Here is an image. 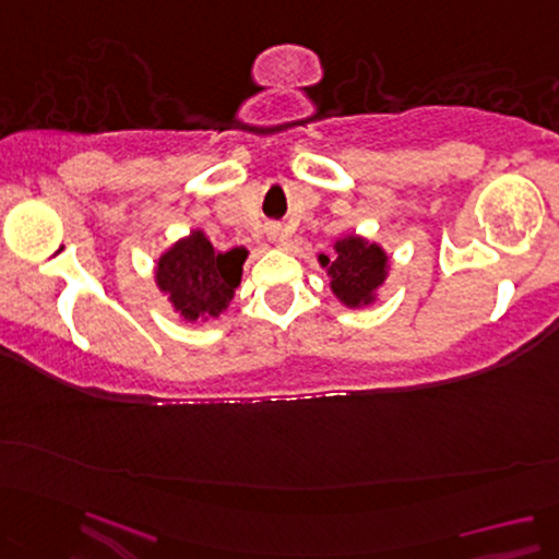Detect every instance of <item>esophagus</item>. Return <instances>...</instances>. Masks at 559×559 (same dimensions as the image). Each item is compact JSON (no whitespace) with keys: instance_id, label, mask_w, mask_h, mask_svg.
I'll return each instance as SVG.
<instances>
[{"instance_id":"1","label":"esophagus","mask_w":559,"mask_h":559,"mask_svg":"<svg viewBox=\"0 0 559 559\" xmlns=\"http://www.w3.org/2000/svg\"><path fill=\"white\" fill-rule=\"evenodd\" d=\"M265 236H269L271 243H283V240L288 238V233L286 228L278 226V223H269V226H265Z\"/></svg>"}]
</instances>
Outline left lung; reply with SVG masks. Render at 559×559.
Instances as JSON below:
<instances>
[{"instance_id":"1","label":"left lung","mask_w":559,"mask_h":559,"mask_svg":"<svg viewBox=\"0 0 559 559\" xmlns=\"http://www.w3.org/2000/svg\"><path fill=\"white\" fill-rule=\"evenodd\" d=\"M319 265L331 278L329 288L346 308H366L379 301V290L391 271L384 246L359 233H344L333 240V255H319Z\"/></svg>"}]
</instances>
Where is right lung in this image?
<instances>
[{
    "label": "right lung",
    "mask_w": 559,
    "mask_h": 559,
    "mask_svg": "<svg viewBox=\"0 0 559 559\" xmlns=\"http://www.w3.org/2000/svg\"><path fill=\"white\" fill-rule=\"evenodd\" d=\"M243 246L215 251L200 228L175 240L155 261V286L182 321H211L226 311L243 278Z\"/></svg>",
    "instance_id": "obj_1"
}]
</instances>
